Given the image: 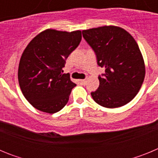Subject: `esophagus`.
<instances>
[{
  "mask_svg": "<svg viewBox=\"0 0 158 158\" xmlns=\"http://www.w3.org/2000/svg\"><path fill=\"white\" fill-rule=\"evenodd\" d=\"M81 83L85 85H86V80H81Z\"/></svg>",
  "mask_w": 158,
  "mask_h": 158,
  "instance_id": "esophagus-1",
  "label": "esophagus"
}]
</instances>
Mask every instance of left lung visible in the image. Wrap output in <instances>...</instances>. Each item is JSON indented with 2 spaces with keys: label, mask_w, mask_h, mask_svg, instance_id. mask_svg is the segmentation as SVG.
Listing matches in <instances>:
<instances>
[{
  "label": "left lung",
  "mask_w": 158,
  "mask_h": 158,
  "mask_svg": "<svg viewBox=\"0 0 158 158\" xmlns=\"http://www.w3.org/2000/svg\"><path fill=\"white\" fill-rule=\"evenodd\" d=\"M96 54L97 65L105 69L98 77L100 85L91 95L107 108L121 107L135 98L145 77V64L136 41L127 31L104 26L82 31Z\"/></svg>",
  "instance_id": "8db88e82"
}]
</instances>
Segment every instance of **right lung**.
I'll return each mask as SVG.
<instances>
[{
	"mask_svg": "<svg viewBox=\"0 0 158 158\" xmlns=\"http://www.w3.org/2000/svg\"><path fill=\"white\" fill-rule=\"evenodd\" d=\"M81 31L47 29L29 43L22 54L18 80L25 98L36 109L56 113L68 103L76 84L62 73L65 61L80 44Z\"/></svg>",
	"mask_w": 158,
	"mask_h": 158,
	"instance_id": "1",
	"label": "right lung"
}]
</instances>
